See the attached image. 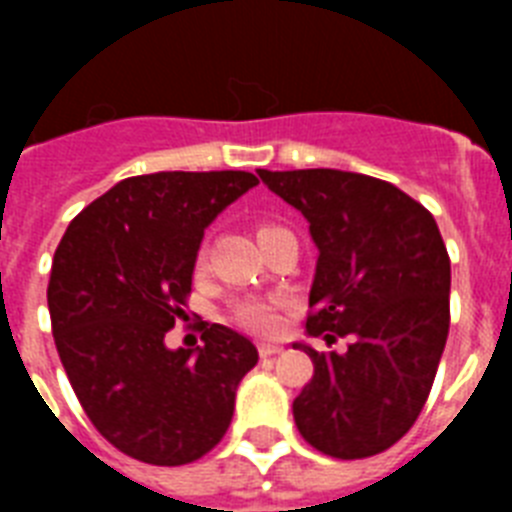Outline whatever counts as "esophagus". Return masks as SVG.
<instances>
[{"label":"esophagus","instance_id":"1","mask_svg":"<svg viewBox=\"0 0 512 512\" xmlns=\"http://www.w3.org/2000/svg\"><path fill=\"white\" fill-rule=\"evenodd\" d=\"M281 350H284V345H276V342H260V345H257V353H260L263 358L276 356V353H281Z\"/></svg>","mask_w":512,"mask_h":512}]
</instances>
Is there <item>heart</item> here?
<instances>
[{
    "mask_svg": "<svg viewBox=\"0 0 512 512\" xmlns=\"http://www.w3.org/2000/svg\"><path fill=\"white\" fill-rule=\"evenodd\" d=\"M273 225H263L257 236L265 231H271ZM233 319L236 324H241L244 329H252V332H260V335H268L279 324V316H276V308H273L268 300H257V297H249V300H241L236 308H233Z\"/></svg>",
    "mask_w": 512,
    "mask_h": 512,
    "instance_id": "b5f03b06",
    "label": "heart"
}]
</instances>
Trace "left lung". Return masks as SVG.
Wrapping results in <instances>:
<instances>
[{
  "label": "left lung",
  "instance_id": "8db88e82",
  "mask_svg": "<svg viewBox=\"0 0 512 512\" xmlns=\"http://www.w3.org/2000/svg\"><path fill=\"white\" fill-rule=\"evenodd\" d=\"M303 212L319 249L305 332L313 377L295 398L300 436L337 460L385 452L420 417L449 335L452 265L436 220L393 183L342 170H257Z\"/></svg>",
  "mask_w": 512,
  "mask_h": 512
}]
</instances>
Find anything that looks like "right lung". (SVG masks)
I'll list each match as a JSON object with an SVG mask.
<instances>
[{
    "mask_svg": "<svg viewBox=\"0 0 512 512\" xmlns=\"http://www.w3.org/2000/svg\"><path fill=\"white\" fill-rule=\"evenodd\" d=\"M252 172L127 177L84 207L52 260L55 348L79 404L119 452L185 465L220 444L236 388L257 364L239 332L212 324L201 348H167L209 223L255 188Z\"/></svg>",
    "mask_w": 512,
    "mask_h": 512,
    "instance_id": "obj_1",
    "label": "right lung"
}]
</instances>
